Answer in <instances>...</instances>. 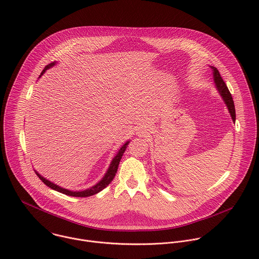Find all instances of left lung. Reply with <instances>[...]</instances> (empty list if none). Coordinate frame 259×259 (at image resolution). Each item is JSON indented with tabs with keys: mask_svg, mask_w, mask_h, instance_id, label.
I'll use <instances>...</instances> for the list:
<instances>
[{
	"mask_svg": "<svg viewBox=\"0 0 259 259\" xmlns=\"http://www.w3.org/2000/svg\"><path fill=\"white\" fill-rule=\"evenodd\" d=\"M212 69H213V71H214L213 74H214V81H215V83H216V87H217L218 91L220 92V94H221L223 100L225 101V103H226V105H227V107H228V110H229V112H230V115H231L233 121H235V119H236V113H235V106H234V102H233L231 93L229 92V90H228V88H227L225 81L223 80V78H222V76H221L219 70H218L216 67H214V66H212Z\"/></svg>",
	"mask_w": 259,
	"mask_h": 259,
	"instance_id": "8db88e82",
	"label": "left lung"
}]
</instances>
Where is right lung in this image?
<instances>
[{
    "instance_id": "right-lung-1",
    "label": "right lung",
    "mask_w": 259,
    "mask_h": 259,
    "mask_svg": "<svg viewBox=\"0 0 259 259\" xmlns=\"http://www.w3.org/2000/svg\"><path fill=\"white\" fill-rule=\"evenodd\" d=\"M54 64H55V62H51V63H49L48 65H46V66L44 67V69L42 70L40 76L45 72L46 69H48L50 66H52V65H54ZM128 144H129V141H127V142L120 148L118 154H117V155L114 157V159L112 160V162H111V164H110V167H109L107 174L105 175V177L103 178V180H102L100 183H98L96 186H94L93 188L88 189V190H85V191H81V192H71V191L62 189V188H60V187L54 185L53 183H51V182L45 180L44 178H42V177H41L39 174H37V172H36V175H37L38 178L42 181V183H44L47 187H49L50 189H52V190H54V191H57V192H59V193H61V194H64V195H67V196H71V197H78V198L91 197V196H93V195L98 194V193L101 192L102 190H104V189H105L106 187H108V186L110 185V183L113 181V179L115 178V176H116V174H117L120 160H121V158H122V156H123V153L125 152V150H126Z\"/></svg>"
}]
</instances>
